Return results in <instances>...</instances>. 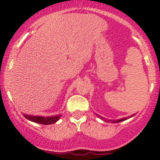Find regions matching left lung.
<instances>
[{
    "label": "left lung",
    "instance_id": "obj_1",
    "mask_svg": "<svg viewBox=\"0 0 160 160\" xmlns=\"http://www.w3.org/2000/svg\"><path fill=\"white\" fill-rule=\"evenodd\" d=\"M99 117H100V118L102 120H103V117H102L99 116ZM127 119H128V117H125V118H122V119H120V120H117V121H114V122H121V121H125V120H127ZM112 122L113 123V121H112Z\"/></svg>",
    "mask_w": 160,
    "mask_h": 160
}]
</instances>
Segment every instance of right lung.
Segmentation results:
<instances>
[{"label":"right lung","mask_w":160,"mask_h":160,"mask_svg":"<svg viewBox=\"0 0 160 160\" xmlns=\"http://www.w3.org/2000/svg\"><path fill=\"white\" fill-rule=\"evenodd\" d=\"M24 117L27 118L29 121L32 122L39 123L41 124H51L56 122L58 121L61 117V115H55L52 117H40V116H32V115H27V114H23Z\"/></svg>","instance_id":"obj_1"}]
</instances>
